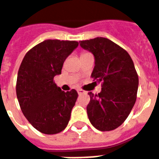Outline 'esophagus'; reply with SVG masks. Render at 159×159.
Returning <instances> with one entry per match:
<instances>
[{"mask_svg": "<svg viewBox=\"0 0 159 159\" xmlns=\"http://www.w3.org/2000/svg\"><path fill=\"white\" fill-rule=\"evenodd\" d=\"M77 93H78L79 95H81V94H84V93H86V91L82 90V89L79 88V89H77Z\"/></svg>", "mask_w": 159, "mask_h": 159, "instance_id": "34e87169", "label": "esophagus"}]
</instances>
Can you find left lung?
Segmentation results:
<instances>
[{
  "label": "left lung",
  "mask_w": 159,
  "mask_h": 159,
  "mask_svg": "<svg viewBox=\"0 0 159 159\" xmlns=\"http://www.w3.org/2000/svg\"><path fill=\"white\" fill-rule=\"evenodd\" d=\"M93 53L95 66L91 77L101 82L98 94L88 93V118L99 131H112L124 123L137 99L139 76L128 52L105 37L80 42Z\"/></svg>",
  "instance_id": "left-lung-1"
}]
</instances>
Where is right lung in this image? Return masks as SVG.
Listing matches in <instances>:
<instances>
[{
  "mask_svg": "<svg viewBox=\"0 0 159 159\" xmlns=\"http://www.w3.org/2000/svg\"><path fill=\"white\" fill-rule=\"evenodd\" d=\"M76 41L45 40L26 52L18 70L16 97L22 113L36 130L57 134L68 124L77 91L63 92L54 82Z\"/></svg>",
  "mask_w": 159,
  "mask_h": 159,
  "instance_id": "obj_1",
  "label": "right lung"
}]
</instances>
